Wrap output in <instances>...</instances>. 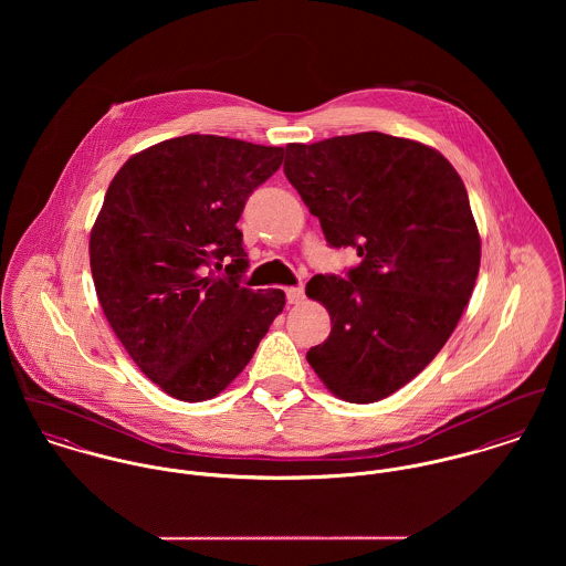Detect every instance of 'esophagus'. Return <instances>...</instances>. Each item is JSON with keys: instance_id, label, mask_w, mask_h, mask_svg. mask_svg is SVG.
Returning a JSON list of instances; mask_svg holds the SVG:
<instances>
[{"instance_id": "1", "label": "esophagus", "mask_w": 566, "mask_h": 566, "mask_svg": "<svg viewBox=\"0 0 566 566\" xmlns=\"http://www.w3.org/2000/svg\"><path fill=\"white\" fill-rule=\"evenodd\" d=\"M285 296H287V303L290 305H301L305 301V290L298 285V287H287L285 290Z\"/></svg>"}]
</instances>
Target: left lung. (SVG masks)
<instances>
[{"label": "left lung", "instance_id": "obj_1", "mask_svg": "<svg viewBox=\"0 0 566 566\" xmlns=\"http://www.w3.org/2000/svg\"><path fill=\"white\" fill-rule=\"evenodd\" d=\"M285 150L328 245L361 256L346 279L307 283L333 324L307 361L335 397L381 401L440 353L473 294L482 242L467 187L438 150L384 133Z\"/></svg>", "mask_w": 566, "mask_h": 566}]
</instances>
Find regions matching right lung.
Here are the masks:
<instances>
[{
	"label": "right lung",
	"instance_id": "obj_1",
	"mask_svg": "<svg viewBox=\"0 0 566 566\" xmlns=\"http://www.w3.org/2000/svg\"><path fill=\"white\" fill-rule=\"evenodd\" d=\"M283 148L218 135L161 142L122 165L88 240L97 301L117 339L165 395L218 397L285 307L283 290L240 285L248 196ZM227 277H213L211 264Z\"/></svg>",
	"mask_w": 566,
	"mask_h": 566
}]
</instances>
